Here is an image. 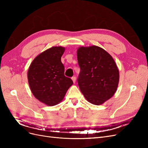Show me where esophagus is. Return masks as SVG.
Segmentation results:
<instances>
[{
	"mask_svg": "<svg viewBox=\"0 0 148 148\" xmlns=\"http://www.w3.org/2000/svg\"><path fill=\"white\" fill-rule=\"evenodd\" d=\"M71 79H72L73 82L75 83V82H76V77H73L72 78H71Z\"/></svg>",
	"mask_w": 148,
	"mask_h": 148,
	"instance_id": "obj_1",
	"label": "esophagus"
}]
</instances>
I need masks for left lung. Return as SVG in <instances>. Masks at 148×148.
<instances>
[{
	"label": "left lung",
	"mask_w": 148,
	"mask_h": 148,
	"mask_svg": "<svg viewBox=\"0 0 148 148\" xmlns=\"http://www.w3.org/2000/svg\"><path fill=\"white\" fill-rule=\"evenodd\" d=\"M77 59L78 84L86 99L99 106L110 99L119 82V70L112 57L104 49L91 46L78 47Z\"/></svg>",
	"instance_id": "1"
}]
</instances>
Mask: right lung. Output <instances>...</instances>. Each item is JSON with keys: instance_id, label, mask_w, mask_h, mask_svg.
<instances>
[{"instance_id": "1", "label": "right lung", "mask_w": 148, "mask_h": 148, "mask_svg": "<svg viewBox=\"0 0 148 148\" xmlns=\"http://www.w3.org/2000/svg\"><path fill=\"white\" fill-rule=\"evenodd\" d=\"M65 47L53 46L39 53L31 62L28 80L31 92L40 102L53 106L64 99L73 84L71 78L64 75L61 57Z\"/></svg>"}]
</instances>
